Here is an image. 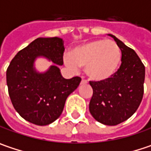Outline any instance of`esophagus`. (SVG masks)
Returning a JSON list of instances; mask_svg holds the SVG:
<instances>
[{"instance_id":"obj_1","label":"esophagus","mask_w":151,"mask_h":151,"mask_svg":"<svg viewBox=\"0 0 151 151\" xmlns=\"http://www.w3.org/2000/svg\"><path fill=\"white\" fill-rule=\"evenodd\" d=\"M81 85H82V84H87V81H86V80H81Z\"/></svg>"}]
</instances>
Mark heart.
I'll return each mask as SVG.
<instances>
[{
  "mask_svg": "<svg viewBox=\"0 0 151 151\" xmlns=\"http://www.w3.org/2000/svg\"><path fill=\"white\" fill-rule=\"evenodd\" d=\"M121 60V51L111 40L97 39L84 42L70 50L65 64L73 70L84 68L87 76L93 81H103L116 73Z\"/></svg>",
  "mask_w": 151,
  "mask_h": 151,
  "instance_id": "1",
  "label": "heart"
}]
</instances>
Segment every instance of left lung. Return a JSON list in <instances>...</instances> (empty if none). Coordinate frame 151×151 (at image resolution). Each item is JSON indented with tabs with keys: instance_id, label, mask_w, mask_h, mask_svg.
Returning <instances> with one entry per match:
<instances>
[{
	"instance_id": "obj_1",
	"label": "left lung",
	"mask_w": 151,
	"mask_h": 151,
	"mask_svg": "<svg viewBox=\"0 0 151 151\" xmlns=\"http://www.w3.org/2000/svg\"><path fill=\"white\" fill-rule=\"evenodd\" d=\"M121 50V65L106 81H90L93 96L89 112L95 120L106 125H116L132 117L142 101L145 68L132 49L112 34Z\"/></svg>"
}]
</instances>
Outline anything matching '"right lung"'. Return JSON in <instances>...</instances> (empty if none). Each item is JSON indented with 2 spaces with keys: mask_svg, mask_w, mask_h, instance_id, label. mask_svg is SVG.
Segmentation results:
<instances>
[{
  "mask_svg": "<svg viewBox=\"0 0 151 151\" xmlns=\"http://www.w3.org/2000/svg\"><path fill=\"white\" fill-rule=\"evenodd\" d=\"M63 38H38L17 53L6 70V85L12 104L30 123L46 125L58 119L66 99L81 82L78 76L63 77L59 66L63 64ZM38 58L48 60L52 64L40 72L35 67Z\"/></svg>",
  "mask_w": 151,
  "mask_h": 151,
  "instance_id": "1",
  "label": "right lung"
}]
</instances>
